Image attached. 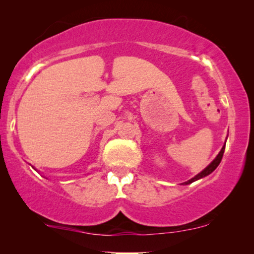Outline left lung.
<instances>
[{
    "label": "left lung",
    "instance_id": "obj_1",
    "mask_svg": "<svg viewBox=\"0 0 254 254\" xmlns=\"http://www.w3.org/2000/svg\"><path fill=\"white\" fill-rule=\"evenodd\" d=\"M224 149H225V144L223 145V148L221 149L220 154L217 155V157L215 158L214 161L211 162L210 164L208 165L207 168L203 170V171H201V172L199 173V175H196L195 177H194V178H192V179H190V180H189V182H186V183H184V184H186V185H187V184H190V183L195 182V180H197V179H200V178H203V177H206V176H208V175H210V173L213 172L214 170L217 168L218 164H220V163H221V161H222V157H223V154H224Z\"/></svg>",
    "mask_w": 254,
    "mask_h": 254
}]
</instances>
